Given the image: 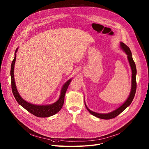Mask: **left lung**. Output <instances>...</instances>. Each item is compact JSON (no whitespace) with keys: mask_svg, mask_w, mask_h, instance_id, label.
Listing matches in <instances>:
<instances>
[{"mask_svg":"<svg viewBox=\"0 0 149 149\" xmlns=\"http://www.w3.org/2000/svg\"><path fill=\"white\" fill-rule=\"evenodd\" d=\"M120 46L121 48L124 50V51L126 53V54L127 55V58H128V60L129 62V63L130 65L131 68H132V90H131V92H130V94L129 97V98H127V100L125 101V102L121 105L119 108H118L117 110H114V111L108 113V114H99V113H97L95 112H93L92 111H91L90 110H89L88 109V107H87L86 104V107L87 109V110L93 116L101 118V119H105V120H109V119H111V118H114L116 117H117V116H118L120 113H121L128 106H129L130 105V104L132 103L135 94H136V88H137V82H136V74H137V70H136V64L135 62L133 61V57H132V52L130 49V48L128 47V46H127L125 44H124L123 42H121L120 43Z\"/></svg>","mask_w":149,"mask_h":149,"instance_id":"1","label":"left lung"}]
</instances>
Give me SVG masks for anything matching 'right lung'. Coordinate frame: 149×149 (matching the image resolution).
<instances>
[{
    "mask_svg": "<svg viewBox=\"0 0 149 149\" xmlns=\"http://www.w3.org/2000/svg\"><path fill=\"white\" fill-rule=\"evenodd\" d=\"M17 51V48L15 51V55L13 60L12 61V65H11V69H10V75H11V87L13 94L17 101V102L22 107L26 110L28 112L31 113L33 115L38 117H48L52 116L58 112H59L61 108L62 107L63 102H64V98H65V94L68 89L69 85L71 81V79H69L64 85L62 88L60 97L59 100L55 102V103L51 104V105H36L31 103H29L25 101L24 99L22 98L20 95L19 94L14 79V65L16 61V53Z\"/></svg>",
    "mask_w": 149,
    "mask_h": 149,
    "instance_id": "add662e5",
    "label": "right lung"
}]
</instances>
